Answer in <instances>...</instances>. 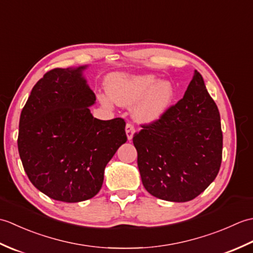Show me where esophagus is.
I'll use <instances>...</instances> for the list:
<instances>
[{"label": "esophagus", "mask_w": 253, "mask_h": 253, "mask_svg": "<svg viewBox=\"0 0 253 253\" xmlns=\"http://www.w3.org/2000/svg\"><path fill=\"white\" fill-rule=\"evenodd\" d=\"M125 130H126V135H127L128 140H130V139L133 136V133H135V127H133V125H132L131 123H127Z\"/></svg>", "instance_id": "1"}]
</instances>
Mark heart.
Masks as SVG:
<instances>
[{
  "instance_id": "heart-1",
  "label": "heart",
  "mask_w": 253,
  "mask_h": 253,
  "mask_svg": "<svg viewBox=\"0 0 253 253\" xmlns=\"http://www.w3.org/2000/svg\"><path fill=\"white\" fill-rule=\"evenodd\" d=\"M106 94L98 95L101 103L112 106L115 103L128 106L137 102L133 116L138 122L152 123L164 115L175 98V88L168 80L159 82L155 75L113 74L107 77Z\"/></svg>"
}]
</instances>
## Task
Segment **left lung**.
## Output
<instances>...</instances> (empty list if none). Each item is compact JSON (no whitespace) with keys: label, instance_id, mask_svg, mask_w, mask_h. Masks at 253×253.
Segmentation results:
<instances>
[{"label":"left lung","instance_id":"8db88e82","mask_svg":"<svg viewBox=\"0 0 253 253\" xmlns=\"http://www.w3.org/2000/svg\"><path fill=\"white\" fill-rule=\"evenodd\" d=\"M141 127L132 142L142 184L152 196L190 201L215 179L222 163L221 117L200 73L195 72L181 100Z\"/></svg>","mask_w":253,"mask_h":253}]
</instances>
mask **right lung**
<instances>
[{
  "instance_id": "add662e5",
  "label": "right lung",
  "mask_w": 253,
  "mask_h": 253,
  "mask_svg": "<svg viewBox=\"0 0 253 253\" xmlns=\"http://www.w3.org/2000/svg\"><path fill=\"white\" fill-rule=\"evenodd\" d=\"M85 67L47 72L20 114L17 144L24 169L37 189L57 201L94 197L106 164L127 141L123 118L101 121L90 113L95 94L83 77Z\"/></svg>"
}]
</instances>
